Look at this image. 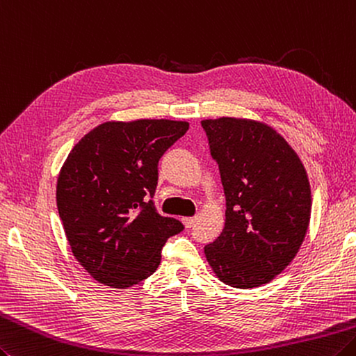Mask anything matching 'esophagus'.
Here are the masks:
<instances>
[{
    "label": "esophagus",
    "instance_id": "esophagus-1",
    "mask_svg": "<svg viewBox=\"0 0 356 356\" xmlns=\"http://www.w3.org/2000/svg\"><path fill=\"white\" fill-rule=\"evenodd\" d=\"M182 224L185 225V228H191L196 224V218H182Z\"/></svg>",
    "mask_w": 356,
    "mask_h": 356
}]
</instances>
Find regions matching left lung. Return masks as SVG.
<instances>
[{"label": "left lung", "instance_id": "8db88e82", "mask_svg": "<svg viewBox=\"0 0 356 356\" xmlns=\"http://www.w3.org/2000/svg\"><path fill=\"white\" fill-rule=\"evenodd\" d=\"M219 163L225 225L204 248L219 281L236 289L268 284L287 268L307 234V171L275 128L252 118L202 120Z\"/></svg>", "mask_w": 356, "mask_h": 356}]
</instances>
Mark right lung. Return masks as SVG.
Returning a JSON list of instances; mask_svg holds the SVG:
<instances>
[{
    "label": "right lung",
    "instance_id": "add662e5",
    "mask_svg": "<svg viewBox=\"0 0 356 356\" xmlns=\"http://www.w3.org/2000/svg\"><path fill=\"white\" fill-rule=\"evenodd\" d=\"M190 128L188 122L138 118L104 122L69 152L57 179V207L72 254L111 289H128L157 270L177 219L152 200L157 163Z\"/></svg>",
    "mask_w": 356,
    "mask_h": 356
}]
</instances>
